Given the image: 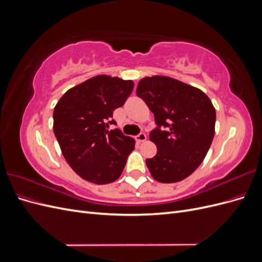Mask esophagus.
Masks as SVG:
<instances>
[{
  "instance_id": "1",
  "label": "esophagus",
  "mask_w": 262,
  "mask_h": 262,
  "mask_svg": "<svg viewBox=\"0 0 262 262\" xmlns=\"http://www.w3.org/2000/svg\"><path fill=\"white\" fill-rule=\"evenodd\" d=\"M136 140H137V142H139V143H141V142H144V141H146V134H144V133H140L139 136H137V137H136Z\"/></svg>"
}]
</instances>
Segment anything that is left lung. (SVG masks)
<instances>
[{
  "label": "left lung",
  "mask_w": 262,
  "mask_h": 262,
  "mask_svg": "<svg viewBox=\"0 0 262 262\" xmlns=\"http://www.w3.org/2000/svg\"><path fill=\"white\" fill-rule=\"evenodd\" d=\"M137 95L157 124L149 133L157 153L145 161L150 175L163 184L184 180L199 167L213 141L216 114L212 101L196 87L164 75L142 78Z\"/></svg>",
  "instance_id": "left-lung-1"
}]
</instances>
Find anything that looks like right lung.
Returning <instances> with one entry per match:
<instances>
[{
	"mask_svg": "<svg viewBox=\"0 0 262 262\" xmlns=\"http://www.w3.org/2000/svg\"><path fill=\"white\" fill-rule=\"evenodd\" d=\"M131 80L96 75L70 89L53 110V132L66 161L81 178L96 185L116 181L136 141L118 129L114 110L123 106Z\"/></svg>",
	"mask_w": 262,
	"mask_h": 262,
	"instance_id": "obj_1",
	"label": "right lung"
}]
</instances>
